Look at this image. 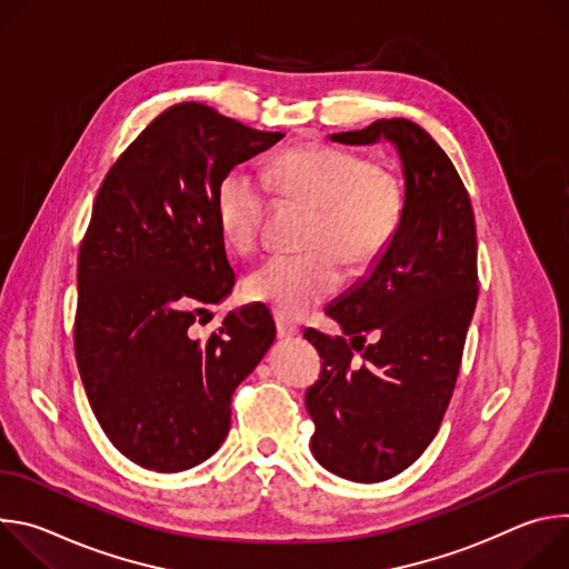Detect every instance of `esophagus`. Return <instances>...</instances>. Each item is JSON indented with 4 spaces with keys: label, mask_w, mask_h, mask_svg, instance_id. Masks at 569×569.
<instances>
[{
    "label": "esophagus",
    "mask_w": 569,
    "mask_h": 569,
    "mask_svg": "<svg viewBox=\"0 0 569 569\" xmlns=\"http://www.w3.org/2000/svg\"><path fill=\"white\" fill-rule=\"evenodd\" d=\"M274 321H277V333H279V338H295V336H299V327H297V323H292V321L286 319L283 315H277Z\"/></svg>",
    "instance_id": "34e87169"
}]
</instances>
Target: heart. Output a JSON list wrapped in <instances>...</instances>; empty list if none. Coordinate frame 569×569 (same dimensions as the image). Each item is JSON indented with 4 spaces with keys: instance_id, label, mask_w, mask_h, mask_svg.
<instances>
[{
    "instance_id": "heart-1",
    "label": "heart",
    "mask_w": 569,
    "mask_h": 569,
    "mask_svg": "<svg viewBox=\"0 0 569 569\" xmlns=\"http://www.w3.org/2000/svg\"><path fill=\"white\" fill-rule=\"evenodd\" d=\"M268 180L283 198L315 207L306 231L308 254L274 257L246 281V295L283 317H299L333 297L351 270L373 266L391 246L405 211L400 178L365 154L303 143L270 161ZM216 220L229 246L252 252L261 238L270 187L242 167L229 169L216 189Z\"/></svg>"
}]
</instances>
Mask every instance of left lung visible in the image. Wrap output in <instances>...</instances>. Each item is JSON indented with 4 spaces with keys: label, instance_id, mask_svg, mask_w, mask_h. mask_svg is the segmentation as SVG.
Returning a JSON list of instances; mask_svg holds the SVG:
<instances>
[{
    "label": "left lung",
    "instance_id": "1",
    "mask_svg": "<svg viewBox=\"0 0 569 569\" xmlns=\"http://www.w3.org/2000/svg\"><path fill=\"white\" fill-rule=\"evenodd\" d=\"M360 146L389 139L402 161L405 211L369 279L327 308L345 336L308 329L319 380L306 391L310 450L338 477L373 483L430 446L461 367L477 303V236L468 191L441 146L408 119L331 134ZM377 340L366 345V336ZM363 362H352V351Z\"/></svg>",
    "mask_w": 569,
    "mask_h": 569
}]
</instances>
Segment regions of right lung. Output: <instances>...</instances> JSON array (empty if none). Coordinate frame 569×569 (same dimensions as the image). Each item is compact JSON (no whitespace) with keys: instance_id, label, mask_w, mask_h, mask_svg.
I'll return each mask as SVG.
<instances>
[{"instance_id":"obj_1","label":"right lung","mask_w":569,"mask_h":569,"mask_svg":"<svg viewBox=\"0 0 569 569\" xmlns=\"http://www.w3.org/2000/svg\"><path fill=\"white\" fill-rule=\"evenodd\" d=\"M204 103L152 119L108 171L78 252L76 362L112 446L141 468L209 459L231 423V393L274 342L268 308L229 312L198 336L236 274L216 220L220 178L272 148Z\"/></svg>"}]
</instances>
